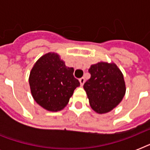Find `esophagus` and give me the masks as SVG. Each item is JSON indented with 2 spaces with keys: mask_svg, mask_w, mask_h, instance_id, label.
Returning a JSON list of instances; mask_svg holds the SVG:
<instances>
[{
  "mask_svg": "<svg viewBox=\"0 0 150 150\" xmlns=\"http://www.w3.org/2000/svg\"><path fill=\"white\" fill-rule=\"evenodd\" d=\"M85 81H86V80H85V78H81V79H79V82H80V85H81V86H83V85H84V83H85Z\"/></svg>",
  "mask_w": 150,
  "mask_h": 150,
  "instance_id": "34e87169",
  "label": "esophagus"
}]
</instances>
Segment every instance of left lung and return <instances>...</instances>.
I'll list each match as a JSON object with an SVG mask.
<instances>
[{
  "instance_id": "8db88e82",
  "label": "left lung",
  "mask_w": 150,
  "mask_h": 150,
  "mask_svg": "<svg viewBox=\"0 0 150 150\" xmlns=\"http://www.w3.org/2000/svg\"><path fill=\"white\" fill-rule=\"evenodd\" d=\"M91 77L83 88L89 105L97 114H106L115 108L125 95L126 86L121 71L114 63L100 61L89 69Z\"/></svg>"
}]
</instances>
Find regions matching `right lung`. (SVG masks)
Returning a JSON list of instances; mask_svg holds the SVG:
<instances>
[{
  "instance_id": "obj_1",
  "label": "right lung",
  "mask_w": 150,
  "mask_h": 150,
  "mask_svg": "<svg viewBox=\"0 0 150 150\" xmlns=\"http://www.w3.org/2000/svg\"><path fill=\"white\" fill-rule=\"evenodd\" d=\"M59 54H45L37 60L29 74V82L34 100L48 111H60L67 106L80 83Z\"/></svg>"
}]
</instances>
